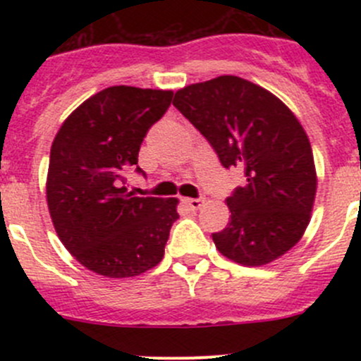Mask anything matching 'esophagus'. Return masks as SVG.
Listing matches in <instances>:
<instances>
[{
  "mask_svg": "<svg viewBox=\"0 0 361 361\" xmlns=\"http://www.w3.org/2000/svg\"><path fill=\"white\" fill-rule=\"evenodd\" d=\"M181 202H183L185 206L190 207V209H199V207L202 206L204 197H197V199H181Z\"/></svg>",
  "mask_w": 361,
  "mask_h": 361,
  "instance_id": "34e87169",
  "label": "esophagus"
}]
</instances>
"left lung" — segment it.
I'll list each match as a JSON object with an SVG mask.
<instances>
[{
    "label": "left lung",
    "instance_id": "1",
    "mask_svg": "<svg viewBox=\"0 0 361 361\" xmlns=\"http://www.w3.org/2000/svg\"><path fill=\"white\" fill-rule=\"evenodd\" d=\"M174 106L202 134L224 167L245 171L227 197L231 221L213 241L224 257L265 265L300 241L311 220L316 169L297 116L274 94L232 75L174 94Z\"/></svg>",
    "mask_w": 361,
    "mask_h": 361
}]
</instances>
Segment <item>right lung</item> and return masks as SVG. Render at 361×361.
Listing matches in <instances>:
<instances>
[{"label": "right lung", "instance_id": "1", "mask_svg": "<svg viewBox=\"0 0 361 361\" xmlns=\"http://www.w3.org/2000/svg\"><path fill=\"white\" fill-rule=\"evenodd\" d=\"M171 90L115 85L83 101L50 148L47 202L57 235L83 267L133 278L164 257L178 199L134 197L122 183Z\"/></svg>", "mask_w": 361, "mask_h": 361}]
</instances>
